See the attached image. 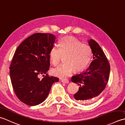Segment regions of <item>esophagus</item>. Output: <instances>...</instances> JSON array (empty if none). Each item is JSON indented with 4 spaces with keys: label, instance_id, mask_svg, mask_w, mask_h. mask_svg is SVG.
I'll use <instances>...</instances> for the list:
<instances>
[{
    "label": "esophagus",
    "instance_id": "obj_1",
    "mask_svg": "<svg viewBox=\"0 0 125 125\" xmlns=\"http://www.w3.org/2000/svg\"><path fill=\"white\" fill-rule=\"evenodd\" d=\"M62 83H69V81H68V80L67 79H62Z\"/></svg>",
    "mask_w": 125,
    "mask_h": 125
}]
</instances>
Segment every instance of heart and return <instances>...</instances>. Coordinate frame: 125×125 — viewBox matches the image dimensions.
<instances>
[{
	"label": "heart",
	"mask_w": 125,
	"mask_h": 125,
	"mask_svg": "<svg viewBox=\"0 0 125 125\" xmlns=\"http://www.w3.org/2000/svg\"><path fill=\"white\" fill-rule=\"evenodd\" d=\"M59 48L53 47L51 49L49 57L54 66L59 65L62 56H65L64 63L60 67L52 70V73L56 77L66 78L72 72H78L85 69L90 63L92 52L87 44L73 37L62 38L59 42Z\"/></svg>",
	"instance_id": "obj_1"
}]
</instances>
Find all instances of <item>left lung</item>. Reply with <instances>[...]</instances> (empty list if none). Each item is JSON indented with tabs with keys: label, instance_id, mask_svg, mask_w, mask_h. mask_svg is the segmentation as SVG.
<instances>
[{
	"label": "left lung",
	"instance_id": "1",
	"mask_svg": "<svg viewBox=\"0 0 125 125\" xmlns=\"http://www.w3.org/2000/svg\"><path fill=\"white\" fill-rule=\"evenodd\" d=\"M92 52L93 61L86 71L73 76L71 81L79 86L74 95L76 100L86 104L98 98L107 83L110 66L105 53L95 40L88 41Z\"/></svg>",
	"mask_w": 125,
	"mask_h": 125
}]
</instances>
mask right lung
Listing matches in <instances>:
<instances>
[{
	"instance_id": "obj_1",
	"label": "right lung",
	"mask_w": 125,
	"mask_h": 125,
	"mask_svg": "<svg viewBox=\"0 0 125 125\" xmlns=\"http://www.w3.org/2000/svg\"><path fill=\"white\" fill-rule=\"evenodd\" d=\"M56 37L51 33H37L18 47L10 67L12 87L19 100L30 106L41 104L47 98L52 84L59 78L51 76L49 53ZM45 77L40 80L38 76Z\"/></svg>"
}]
</instances>
